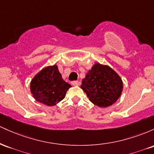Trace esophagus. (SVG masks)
<instances>
[{
  "label": "esophagus",
  "mask_w": 154,
  "mask_h": 154,
  "mask_svg": "<svg viewBox=\"0 0 154 154\" xmlns=\"http://www.w3.org/2000/svg\"><path fill=\"white\" fill-rule=\"evenodd\" d=\"M72 85L74 86L80 85V82H79V81H72Z\"/></svg>",
  "instance_id": "34e87169"
}]
</instances>
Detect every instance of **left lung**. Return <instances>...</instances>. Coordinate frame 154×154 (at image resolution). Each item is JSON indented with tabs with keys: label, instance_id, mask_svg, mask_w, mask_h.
<instances>
[{
	"label": "left lung",
	"instance_id": "obj_1",
	"mask_svg": "<svg viewBox=\"0 0 154 154\" xmlns=\"http://www.w3.org/2000/svg\"><path fill=\"white\" fill-rule=\"evenodd\" d=\"M80 88L93 104L108 107L119 99L123 83L121 77L111 67L95 63L82 79Z\"/></svg>",
	"mask_w": 154,
	"mask_h": 154
}]
</instances>
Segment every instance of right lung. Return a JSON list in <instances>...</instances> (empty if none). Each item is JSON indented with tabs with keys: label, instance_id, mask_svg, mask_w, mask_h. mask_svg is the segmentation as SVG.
I'll return each instance as SVG.
<instances>
[{
	"label": "right lung",
	"instance_id": "1",
	"mask_svg": "<svg viewBox=\"0 0 154 154\" xmlns=\"http://www.w3.org/2000/svg\"><path fill=\"white\" fill-rule=\"evenodd\" d=\"M71 87L62 79L56 64L43 68L30 82V91L33 98L49 106L56 105L63 100L66 91Z\"/></svg>",
	"mask_w": 154,
	"mask_h": 154
}]
</instances>
